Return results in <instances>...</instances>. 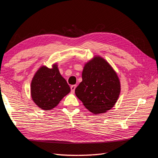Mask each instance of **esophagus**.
<instances>
[{
	"mask_svg": "<svg viewBox=\"0 0 158 158\" xmlns=\"http://www.w3.org/2000/svg\"><path fill=\"white\" fill-rule=\"evenodd\" d=\"M76 88V85H72L70 86V89H71V92L74 93V91H75V89Z\"/></svg>",
	"mask_w": 158,
	"mask_h": 158,
	"instance_id": "1",
	"label": "esophagus"
}]
</instances>
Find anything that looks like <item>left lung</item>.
Segmentation results:
<instances>
[{
    "label": "left lung",
    "instance_id": "left-lung-1",
    "mask_svg": "<svg viewBox=\"0 0 158 158\" xmlns=\"http://www.w3.org/2000/svg\"><path fill=\"white\" fill-rule=\"evenodd\" d=\"M82 77L75 94L85 108L98 114L114 107L121 93V82L115 70L106 59L95 55L85 63Z\"/></svg>",
    "mask_w": 158,
    "mask_h": 158
}]
</instances>
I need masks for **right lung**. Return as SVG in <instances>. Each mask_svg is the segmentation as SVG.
Here are the masks:
<instances>
[{
    "instance_id": "1",
    "label": "right lung",
    "mask_w": 158,
    "mask_h": 158,
    "mask_svg": "<svg viewBox=\"0 0 158 158\" xmlns=\"http://www.w3.org/2000/svg\"><path fill=\"white\" fill-rule=\"evenodd\" d=\"M31 99L38 107L49 111L58 106L65 95L70 92L66 80L60 74L56 63L51 69L42 65L31 80Z\"/></svg>"
}]
</instances>
